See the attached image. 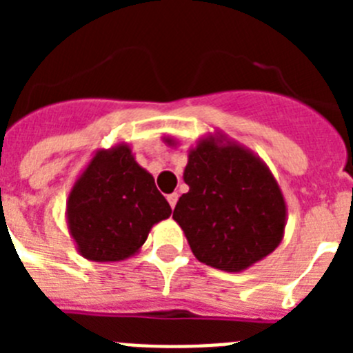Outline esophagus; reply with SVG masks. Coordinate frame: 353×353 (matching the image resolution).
I'll use <instances>...</instances> for the list:
<instances>
[{
	"instance_id": "esophagus-1",
	"label": "esophagus",
	"mask_w": 353,
	"mask_h": 353,
	"mask_svg": "<svg viewBox=\"0 0 353 353\" xmlns=\"http://www.w3.org/2000/svg\"><path fill=\"white\" fill-rule=\"evenodd\" d=\"M176 201H179V194H176V192H171V194H168V203L171 205V208H174Z\"/></svg>"
}]
</instances>
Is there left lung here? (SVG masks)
<instances>
[{
	"mask_svg": "<svg viewBox=\"0 0 353 353\" xmlns=\"http://www.w3.org/2000/svg\"><path fill=\"white\" fill-rule=\"evenodd\" d=\"M162 141H179L164 136ZM189 192L180 196L173 219L201 263L242 272L281 244L286 201L269 166L223 132L207 134L189 148L183 170Z\"/></svg>",
	"mask_w": 353,
	"mask_h": 353,
	"instance_id": "obj_1",
	"label": "left lung"
}]
</instances>
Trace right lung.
<instances>
[{
    "label": "right lung",
    "instance_id": "obj_1",
    "mask_svg": "<svg viewBox=\"0 0 353 353\" xmlns=\"http://www.w3.org/2000/svg\"><path fill=\"white\" fill-rule=\"evenodd\" d=\"M170 215V203L129 143L97 150L67 198L68 233L81 256L97 263L134 256Z\"/></svg>",
    "mask_w": 353,
    "mask_h": 353
}]
</instances>
